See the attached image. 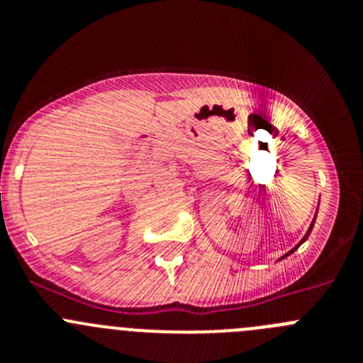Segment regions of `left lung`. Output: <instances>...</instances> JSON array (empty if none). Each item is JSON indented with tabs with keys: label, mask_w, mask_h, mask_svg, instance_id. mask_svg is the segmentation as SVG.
Here are the masks:
<instances>
[{
	"label": "left lung",
	"mask_w": 363,
	"mask_h": 363,
	"mask_svg": "<svg viewBox=\"0 0 363 363\" xmlns=\"http://www.w3.org/2000/svg\"><path fill=\"white\" fill-rule=\"evenodd\" d=\"M313 223H314V221H313ZM311 229H313V225L309 227V230H307V234H306V236H303V240H301V242H306V240H307V236H309V233H311ZM301 242H300V243H301Z\"/></svg>",
	"instance_id": "1"
}]
</instances>
